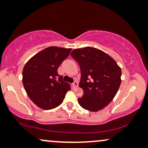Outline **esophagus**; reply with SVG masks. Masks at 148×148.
<instances>
[{
	"mask_svg": "<svg viewBox=\"0 0 148 148\" xmlns=\"http://www.w3.org/2000/svg\"><path fill=\"white\" fill-rule=\"evenodd\" d=\"M78 86H79V84H78L77 81H74V82L72 84V86L74 88H77Z\"/></svg>",
	"mask_w": 148,
	"mask_h": 148,
	"instance_id": "34e87169",
	"label": "esophagus"
}]
</instances>
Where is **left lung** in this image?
<instances>
[{
    "label": "left lung",
    "mask_w": 148,
    "mask_h": 148,
    "mask_svg": "<svg viewBox=\"0 0 148 148\" xmlns=\"http://www.w3.org/2000/svg\"><path fill=\"white\" fill-rule=\"evenodd\" d=\"M71 56L81 68L79 86L84 95L78 99L82 108L96 112L108 106L121 84V69L113 58L93 47L76 49Z\"/></svg>",
    "instance_id": "left-lung-1"
}]
</instances>
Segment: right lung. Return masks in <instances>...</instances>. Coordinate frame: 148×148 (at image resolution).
Masks as SVG:
<instances>
[{
  "mask_svg": "<svg viewBox=\"0 0 148 148\" xmlns=\"http://www.w3.org/2000/svg\"><path fill=\"white\" fill-rule=\"evenodd\" d=\"M72 49L47 47L37 53L23 69V87L27 95L36 106L50 110L60 105L65 94L71 89L64 82L58 68L68 57Z\"/></svg>",
  "mask_w": 148,
  "mask_h": 148,
  "instance_id": "add662e5",
  "label": "right lung"
}]
</instances>
